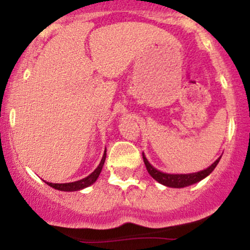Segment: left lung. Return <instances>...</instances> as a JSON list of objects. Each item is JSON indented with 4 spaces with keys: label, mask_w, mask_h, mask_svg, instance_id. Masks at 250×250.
I'll return each instance as SVG.
<instances>
[{
    "label": "left lung",
    "mask_w": 250,
    "mask_h": 250,
    "mask_svg": "<svg viewBox=\"0 0 250 250\" xmlns=\"http://www.w3.org/2000/svg\"><path fill=\"white\" fill-rule=\"evenodd\" d=\"M142 157L143 161H145L146 168H147L149 175L153 177L154 180H156L157 182L161 183V185L167 186V187H171V188H183V187H188V186L194 185V183L200 182L201 180H203L205 177H207L211 171L214 170L215 167L219 163L221 156L219 159L215 161L213 165L209 166L207 169L205 170L197 171V173H193V174H167V173H162V171L157 170L156 168H154L150 163L148 162V160L146 159L145 154L142 153Z\"/></svg>",
    "instance_id": "1"
}]
</instances>
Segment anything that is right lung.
Segmentation results:
<instances>
[{
	"mask_svg": "<svg viewBox=\"0 0 250 250\" xmlns=\"http://www.w3.org/2000/svg\"><path fill=\"white\" fill-rule=\"evenodd\" d=\"M105 155L107 154H105V150H104V154H103L102 160H101V162H100L99 167H97L90 175H88L87 177H84V179L75 181V182H69V183H51V182H45V181L44 182L47 183L48 186H50V187L55 188V189H57V190H62V191H75V190H81V189H83V188H87L90 185H93V183L97 180V177H99V175L102 170L103 165H104Z\"/></svg>",
	"mask_w": 250,
	"mask_h": 250,
	"instance_id": "obj_1",
	"label": "right lung"
}]
</instances>
